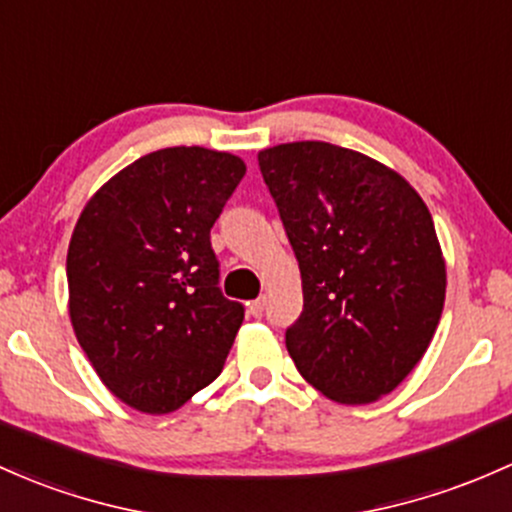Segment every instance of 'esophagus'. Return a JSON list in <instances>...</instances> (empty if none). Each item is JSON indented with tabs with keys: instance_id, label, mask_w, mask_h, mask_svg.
Wrapping results in <instances>:
<instances>
[{
	"instance_id": "esophagus-1",
	"label": "esophagus",
	"mask_w": 512,
	"mask_h": 512,
	"mask_svg": "<svg viewBox=\"0 0 512 512\" xmlns=\"http://www.w3.org/2000/svg\"><path fill=\"white\" fill-rule=\"evenodd\" d=\"M265 308H267V299H265V296H260V299H255V301L250 303V316L262 318V313H265Z\"/></svg>"
}]
</instances>
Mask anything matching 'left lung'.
I'll list each match as a JSON object with an SVG mask.
<instances>
[{"label":"left lung","mask_w":512,"mask_h":512,"mask_svg":"<svg viewBox=\"0 0 512 512\" xmlns=\"http://www.w3.org/2000/svg\"><path fill=\"white\" fill-rule=\"evenodd\" d=\"M257 162L301 269L286 350L328 398L372 403L413 372L445 306L428 206L401 174L323 140L274 145Z\"/></svg>","instance_id":"8db88e82"}]
</instances>
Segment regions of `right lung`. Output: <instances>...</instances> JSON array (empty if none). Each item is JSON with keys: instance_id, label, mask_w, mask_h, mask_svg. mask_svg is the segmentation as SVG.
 Returning a JSON list of instances; mask_svg holds the SVG:
<instances>
[{"instance_id": "obj_1", "label": "right lung", "mask_w": 512, "mask_h": 512, "mask_svg": "<svg viewBox=\"0 0 512 512\" xmlns=\"http://www.w3.org/2000/svg\"><path fill=\"white\" fill-rule=\"evenodd\" d=\"M245 162L165 148L111 177L84 206L70 250V318L106 389L172 413L221 374L245 306L223 296L211 228Z\"/></svg>"}]
</instances>
